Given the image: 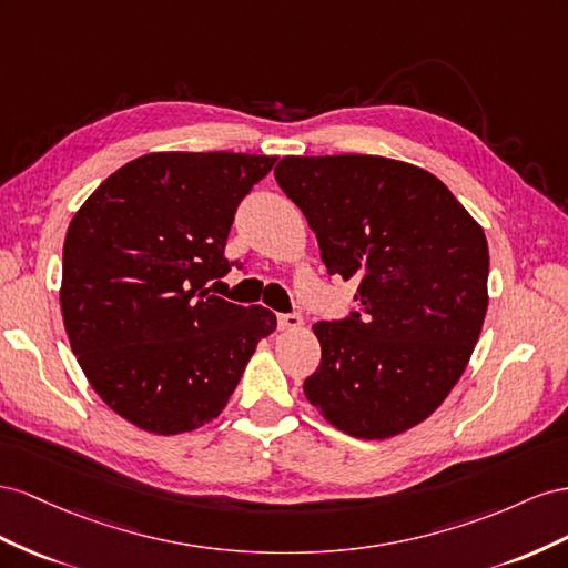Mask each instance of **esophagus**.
<instances>
[{"label":"esophagus","instance_id":"esophagus-1","mask_svg":"<svg viewBox=\"0 0 568 568\" xmlns=\"http://www.w3.org/2000/svg\"><path fill=\"white\" fill-rule=\"evenodd\" d=\"M302 316L297 312H290V314H278V328L281 331H297L302 328Z\"/></svg>","mask_w":568,"mask_h":568}]
</instances>
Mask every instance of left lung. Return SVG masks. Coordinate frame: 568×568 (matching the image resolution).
I'll return each instance as SVG.
<instances>
[{"label":"left lung","instance_id":"8db88e82","mask_svg":"<svg viewBox=\"0 0 568 568\" xmlns=\"http://www.w3.org/2000/svg\"><path fill=\"white\" fill-rule=\"evenodd\" d=\"M275 181L359 312L318 321L304 395L328 424L385 440L426 420L462 378L488 312V240L443 181L371 154L283 156Z\"/></svg>","mask_w":568,"mask_h":568}]
</instances>
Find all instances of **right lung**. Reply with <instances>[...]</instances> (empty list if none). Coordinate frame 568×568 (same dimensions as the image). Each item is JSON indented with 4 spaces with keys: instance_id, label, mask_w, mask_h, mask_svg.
<instances>
[{
    "instance_id": "1",
    "label": "right lung",
    "mask_w": 568,
    "mask_h": 568,
    "mask_svg": "<svg viewBox=\"0 0 568 568\" xmlns=\"http://www.w3.org/2000/svg\"><path fill=\"white\" fill-rule=\"evenodd\" d=\"M275 156L154 152L128 161L73 216L61 314L94 393L156 435L214 420L262 337L264 306L209 295L223 278L237 204Z\"/></svg>"
}]
</instances>
